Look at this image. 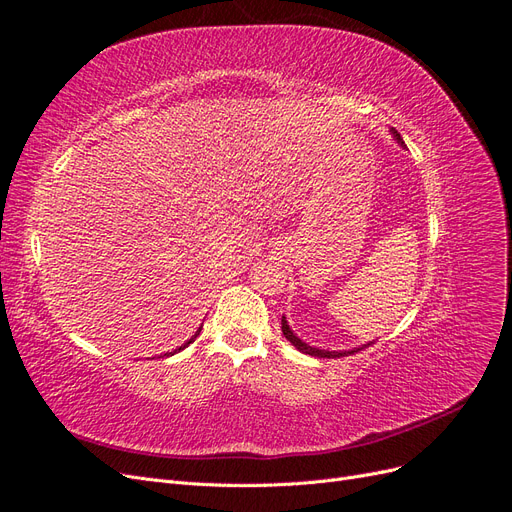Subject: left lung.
Segmentation results:
<instances>
[{
    "instance_id": "1",
    "label": "left lung",
    "mask_w": 512,
    "mask_h": 512,
    "mask_svg": "<svg viewBox=\"0 0 512 512\" xmlns=\"http://www.w3.org/2000/svg\"><path fill=\"white\" fill-rule=\"evenodd\" d=\"M393 134H395V138L397 141L404 145V141H401V136L393 130ZM282 333H284V337L288 339V342L297 348V350H301V352H305V354H312V356H318V359H337V356H346V354H352V352H359V350H363V348H367V346H363V348H356V350H350V352H329V350H320V348H312V346H307L305 342H301V339L294 335L292 331H290V327H288V322H286V318L282 316Z\"/></svg>"
}]
</instances>
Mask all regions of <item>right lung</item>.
I'll list each match as a JSON object with an SVG mask.
<instances>
[{"label": "right lung", "mask_w": 512, "mask_h": 512, "mask_svg": "<svg viewBox=\"0 0 512 512\" xmlns=\"http://www.w3.org/2000/svg\"><path fill=\"white\" fill-rule=\"evenodd\" d=\"M200 329H203V327H200ZM198 333H200V331H196V335H194V337H192V339H188V342H185V344H183V346H181V348H177V350H175V352H179V350H183V348H185V346H190V344H192V342H194V339H196V337H198ZM175 352H170V354H175Z\"/></svg>", "instance_id": "1"}]
</instances>
